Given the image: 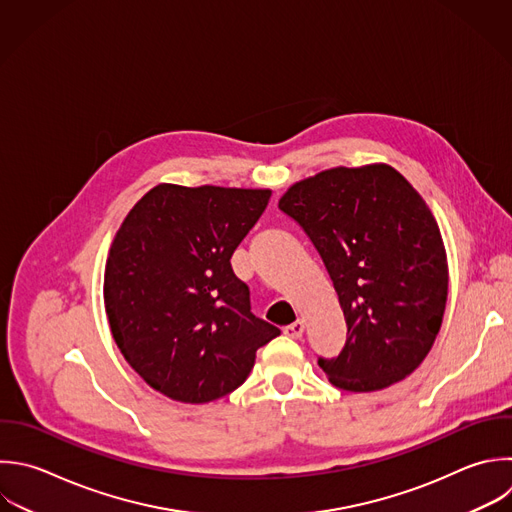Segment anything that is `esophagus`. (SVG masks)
Instances as JSON below:
<instances>
[{
	"instance_id": "esophagus-1",
	"label": "esophagus",
	"mask_w": 512,
	"mask_h": 512,
	"mask_svg": "<svg viewBox=\"0 0 512 512\" xmlns=\"http://www.w3.org/2000/svg\"><path fill=\"white\" fill-rule=\"evenodd\" d=\"M284 334L290 338H300L304 334V320H296V322L284 326Z\"/></svg>"
}]
</instances>
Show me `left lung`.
Here are the masks:
<instances>
[{
    "label": "left lung",
    "mask_w": 512,
    "mask_h": 512,
    "mask_svg": "<svg viewBox=\"0 0 512 512\" xmlns=\"http://www.w3.org/2000/svg\"><path fill=\"white\" fill-rule=\"evenodd\" d=\"M278 208L312 240L344 312L342 352L318 358L330 384L374 392L412 374L448 296L444 242L422 196L388 164L338 166L292 184Z\"/></svg>",
    "instance_id": "8db88e82"
}]
</instances>
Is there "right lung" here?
<instances>
[{"instance_id":"obj_1","label":"right lung","mask_w":512,"mask_h":512,"mask_svg":"<svg viewBox=\"0 0 512 512\" xmlns=\"http://www.w3.org/2000/svg\"><path fill=\"white\" fill-rule=\"evenodd\" d=\"M272 190L158 184L112 242L104 304L126 362L160 394L204 404L236 390L280 330L250 312L230 258Z\"/></svg>"}]
</instances>
